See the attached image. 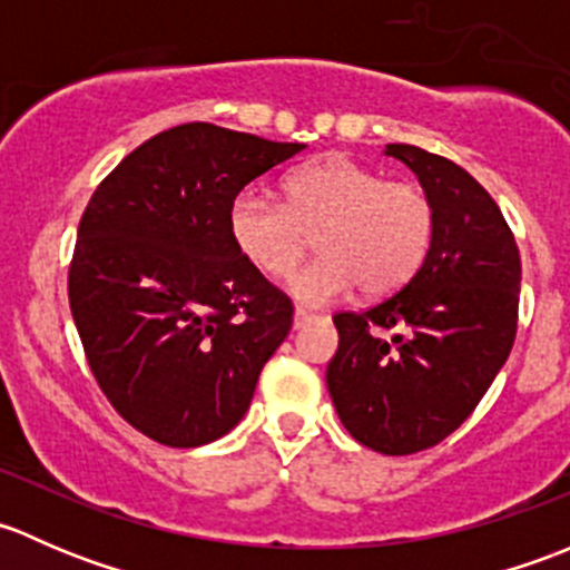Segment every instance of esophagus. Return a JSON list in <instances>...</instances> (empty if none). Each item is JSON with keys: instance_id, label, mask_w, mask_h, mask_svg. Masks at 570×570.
I'll return each mask as SVG.
<instances>
[{"instance_id": "esophagus-1", "label": "esophagus", "mask_w": 570, "mask_h": 570, "mask_svg": "<svg viewBox=\"0 0 570 570\" xmlns=\"http://www.w3.org/2000/svg\"><path fill=\"white\" fill-rule=\"evenodd\" d=\"M312 317H314V314L306 312V308H295V327H303Z\"/></svg>"}]
</instances>
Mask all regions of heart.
Here are the masks:
<instances>
[{
	"label": "heart",
	"instance_id": "b5f03b06",
	"mask_svg": "<svg viewBox=\"0 0 570 570\" xmlns=\"http://www.w3.org/2000/svg\"><path fill=\"white\" fill-rule=\"evenodd\" d=\"M228 232L267 278H286L317 234L322 256L292 278V295L322 306L361 286L366 297L402 289L428 258L435 204L419 181H389L344 154H327L284 178V204L245 189L232 200Z\"/></svg>",
	"mask_w": 570,
	"mask_h": 570
}]
</instances>
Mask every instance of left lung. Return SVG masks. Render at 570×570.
Instances as JSON below:
<instances>
[{"instance_id": "8db88e82", "label": "left lung", "mask_w": 570, "mask_h": 570, "mask_svg": "<svg viewBox=\"0 0 570 570\" xmlns=\"http://www.w3.org/2000/svg\"><path fill=\"white\" fill-rule=\"evenodd\" d=\"M386 154L433 198L435 237L402 289L333 314L338 347L325 381L358 444L413 455L455 433L508 361L521 256L502 209L469 170L407 142H389Z\"/></svg>"}]
</instances>
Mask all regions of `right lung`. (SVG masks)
<instances>
[{
  "mask_svg": "<svg viewBox=\"0 0 570 570\" xmlns=\"http://www.w3.org/2000/svg\"><path fill=\"white\" fill-rule=\"evenodd\" d=\"M303 142L215 124L159 131L90 195L68 267L85 358L124 422L165 446L237 428L292 327L289 297L239 253L232 200Z\"/></svg>",
  "mask_w": 570,
  "mask_h": 570,
  "instance_id": "add662e5",
  "label": "right lung"
}]
</instances>
